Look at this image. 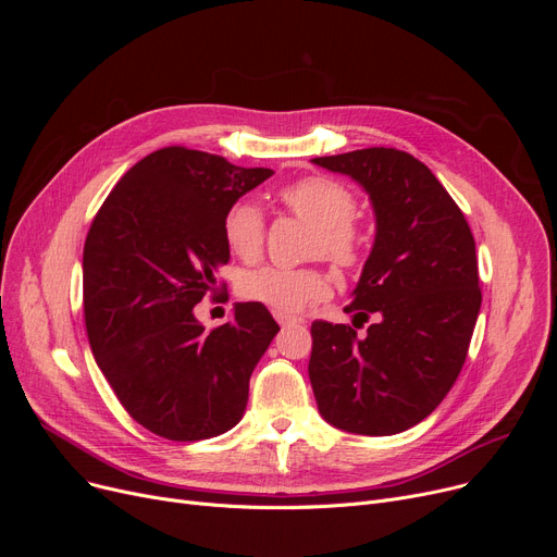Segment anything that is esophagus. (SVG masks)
<instances>
[{
	"label": "esophagus",
	"instance_id": "obj_1",
	"mask_svg": "<svg viewBox=\"0 0 557 557\" xmlns=\"http://www.w3.org/2000/svg\"><path fill=\"white\" fill-rule=\"evenodd\" d=\"M273 315H275V320L277 323L284 327V325H298V323H302V318H296V315H288V313H284V311H273Z\"/></svg>",
	"mask_w": 557,
	"mask_h": 557
}]
</instances>
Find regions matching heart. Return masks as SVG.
<instances>
[{"label":"heart","mask_w":557,"mask_h":557,"mask_svg":"<svg viewBox=\"0 0 557 557\" xmlns=\"http://www.w3.org/2000/svg\"><path fill=\"white\" fill-rule=\"evenodd\" d=\"M286 208L313 227L309 252L332 261L334 267H352L361 252V234L355 223L357 200L345 185L332 178H305L280 191ZM223 239L234 257L255 261L263 248V216L250 200L230 205L223 216ZM242 296L275 311H300L327 298L330 282L318 269L261 267L239 282Z\"/></svg>","instance_id":"heart-1"}]
</instances>
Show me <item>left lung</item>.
Segmentation results:
<instances>
[{
  "label": "left lung",
  "mask_w": 557,
  "mask_h": 557,
  "mask_svg": "<svg viewBox=\"0 0 557 557\" xmlns=\"http://www.w3.org/2000/svg\"><path fill=\"white\" fill-rule=\"evenodd\" d=\"M352 178L370 198L374 244L352 302L355 327L315 320L309 379L318 411L359 435L416 426L451 391L481 309L472 230L447 189L397 149L313 158Z\"/></svg>",
  "instance_id": "1"
}]
</instances>
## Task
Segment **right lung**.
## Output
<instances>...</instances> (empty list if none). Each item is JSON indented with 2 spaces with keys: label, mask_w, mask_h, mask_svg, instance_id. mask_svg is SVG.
<instances>
[{
  "label": "right lung",
  "mask_w": 557,
  "mask_h": 557,
  "mask_svg": "<svg viewBox=\"0 0 557 557\" xmlns=\"http://www.w3.org/2000/svg\"><path fill=\"white\" fill-rule=\"evenodd\" d=\"M273 169L169 146L114 185L83 248V311L97 366L135 422L191 443L244 418L248 382L280 325L237 302L205 332L194 307L230 261L223 216Z\"/></svg>",
  "instance_id": "add662e5"
}]
</instances>
